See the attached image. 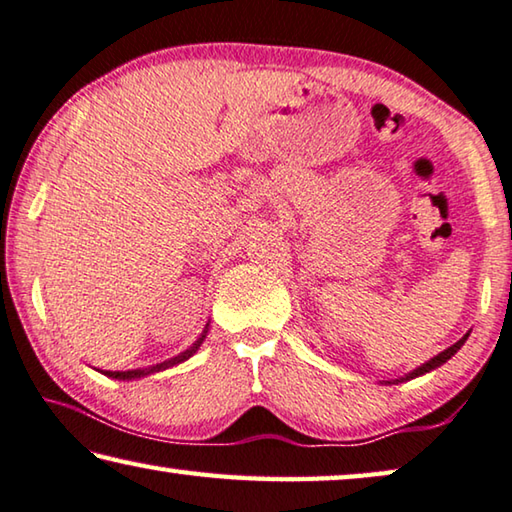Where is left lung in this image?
I'll list each match as a JSON object with an SVG mask.
<instances>
[{
	"label": "left lung",
	"instance_id": "8db88e82",
	"mask_svg": "<svg viewBox=\"0 0 512 512\" xmlns=\"http://www.w3.org/2000/svg\"><path fill=\"white\" fill-rule=\"evenodd\" d=\"M469 337V332H467V335L465 337H462V339H458V342L456 344H453V346H449V348H446V351H442L440 355H435V358L433 360H428L426 364H421V367L419 369H415V371H412V373H408V376H405V378H401V380H410V378H417V376H421V373H426V371H431V369H435V367H440V364H444L446 360H449L451 358V355H456L458 353V348L462 346V344H465V339ZM401 380H396V383H401Z\"/></svg>",
	"mask_w": 512,
	"mask_h": 512
}]
</instances>
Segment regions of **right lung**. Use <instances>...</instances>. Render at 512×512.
<instances>
[{
  "label": "right lung",
  "mask_w": 512,
  "mask_h": 512,
  "mask_svg": "<svg viewBox=\"0 0 512 512\" xmlns=\"http://www.w3.org/2000/svg\"><path fill=\"white\" fill-rule=\"evenodd\" d=\"M205 335H207V330L202 332V337H200L198 342L193 344L191 348H186V351H184V353H180V355H177V358H170V360H166V362L157 364V367H148V369H132V371H104V376H109V378H118V380H132V378L148 376V373H154V371H161V369H168V367H173V364H180V362H184V360H189L191 355L198 351V346L202 344V339H205Z\"/></svg>",
  "instance_id": "1"
}]
</instances>
